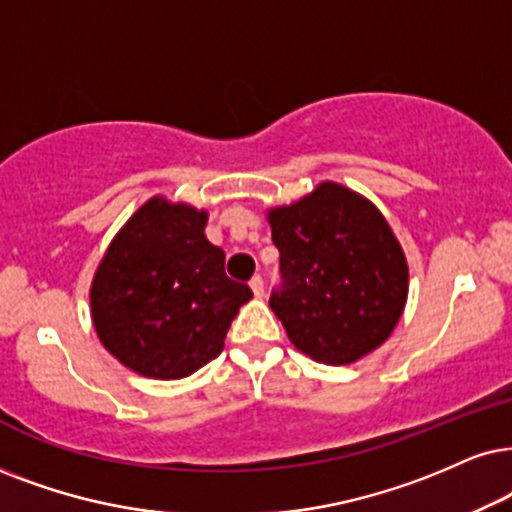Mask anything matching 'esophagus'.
I'll use <instances>...</instances> for the list:
<instances>
[{
	"mask_svg": "<svg viewBox=\"0 0 512 512\" xmlns=\"http://www.w3.org/2000/svg\"><path fill=\"white\" fill-rule=\"evenodd\" d=\"M250 288H252V293H255L257 297H262V295H264V281H262V276H260V274L250 278Z\"/></svg>",
	"mask_w": 512,
	"mask_h": 512,
	"instance_id": "34e87169",
	"label": "esophagus"
}]
</instances>
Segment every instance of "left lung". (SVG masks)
Wrapping results in <instances>:
<instances>
[{"instance_id":"left-lung-1","label":"left lung","mask_w":512,"mask_h":512,"mask_svg":"<svg viewBox=\"0 0 512 512\" xmlns=\"http://www.w3.org/2000/svg\"><path fill=\"white\" fill-rule=\"evenodd\" d=\"M281 283L269 307L302 354L352 364L383 345L409 290V267L385 217L345 186H316L269 212Z\"/></svg>"}]
</instances>
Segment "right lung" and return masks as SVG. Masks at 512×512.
<instances>
[{
  "mask_svg": "<svg viewBox=\"0 0 512 512\" xmlns=\"http://www.w3.org/2000/svg\"><path fill=\"white\" fill-rule=\"evenodd\" d=\"M205 212L153 198L122 226L92 283L103 347L146 378L177 380L217 359L252 290L226 276Z\"/></svg>",
  "mask_w": 512,
  "mask_h": 512,
  "instance_id": "obj_1",
  "label": "right lung"
}]
</instances>
